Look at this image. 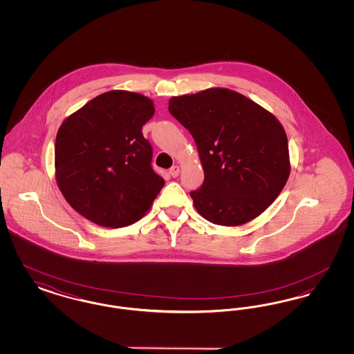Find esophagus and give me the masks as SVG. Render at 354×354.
I'll return each instance as SVG.
<instances>
[{
  "label": "esophagus",
  "mask_w": 354,
  "mask_h": 354,
  "mask_svg": "<svg viewBox=\"0 0 354 354\" xmlns=\"http://www.w3.org/2000/svg\"><path fill=\"white\" fill-rule=\"evenodd\" d=\"M169 172L172 178H176V176L179 175V166H172V167L169 169Z\"/></svg>",
  "instance_id": "1"
}]
</instances>
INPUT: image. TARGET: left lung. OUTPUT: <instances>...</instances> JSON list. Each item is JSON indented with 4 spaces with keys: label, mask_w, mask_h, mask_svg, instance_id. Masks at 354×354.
I'll return each instance as SVG.
<instances>
[{
    "label": "left lung",
    "mask_w": 354,
    "mask_h": 354,
    "mask_svg": "<svg viewBox=\"0 0 354 354\" xmlns=\"http://www.w3.org/2000/svg\"><path fill=\"white\" fill-rule=\"evenodd\" d=\"M169 111L201 155L204 182L189 195L204 219L241 225L274 202L289 176V151L286 131L270 113L227 88L174 97Z\"/></svg>",
    "instance_id": "obj_1"
}]
</instances>
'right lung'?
I'll list each match as a JSON object with an SVG mask.
<instances>
[{
    "mask_svg": "<svg viewBox=\"0 0 354 354\" xmlns=\"http://www.w3.org/2000/svg\"><path fill=\"white\" fill-rule=\"evenodd\" d=\"M151 100L113 90L86 103L59 127L55 178L68 204L86 219L119 228L140 219L165 185L152 169L142 127Z\"/></svg>",
    "mask_w": 354,
    "mask_h": 354,
    "instance_id": "obj_1",
    "label": "right lung"
}]
</instances>
